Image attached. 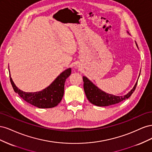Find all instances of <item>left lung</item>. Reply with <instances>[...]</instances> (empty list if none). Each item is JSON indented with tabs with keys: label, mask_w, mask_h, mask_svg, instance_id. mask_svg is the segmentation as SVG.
<instances>
[{
	"label": "left lung",
	"mask_w": 152,
	"mask_h": 152,
	"mask_svg": "<svg viewBox=\"0 0 152 152\" xmlns=\"http://www.w3.org/2000/svg\"><path fill=\"white\" fill-rule=\"evenodd\" d=\"M127 33L129 34L128 31ZM136 45L137 48H138L136 42ZM83 81L84 89L87 99L92 104L98 106V107H107V106L118 103L122 102V101L129 98L133 93V92L134 91L137 83V80L136 83L135 84L134 86L133 87V88L128 93H127V94L118 96L105 93L104 91L99 89L88 78H87L85 76L83 77Z\"/></svg>",
	"instance_id": "1"
}]
</instances>
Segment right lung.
I'll list each match as a JSON object with an SVG mask.
<instances>
[{"instance_id":"add662e5","label":"right lung","mask_w":152,"mask_h":152,"mask_svg":"<svg viewBox=\"0 0 152 152\" xmlns=\"http://www.w3.org/2000/svg\"><path fill=\"white\" fill-rule=\"evenodd\" d=\"M9 72H10V70ZM71 68L63 71L46 88L34 93H27L18 88L11 77L10 81L15 93L25 102L40 108H53L61 101L64 94V87L66 79L70 75Z\"/></svg>"}]
</instances>
